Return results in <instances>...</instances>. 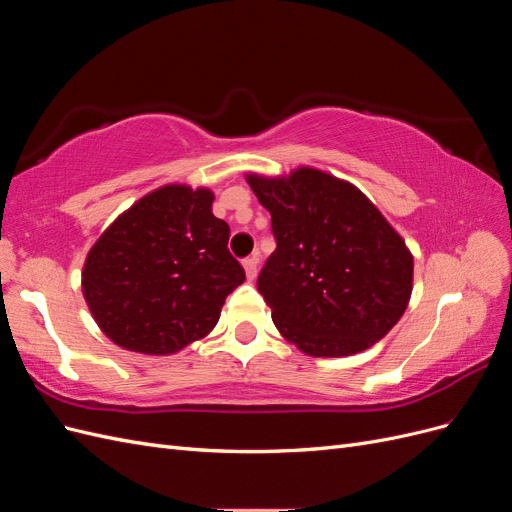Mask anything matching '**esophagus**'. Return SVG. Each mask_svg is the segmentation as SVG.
Masks as SVG:
<instances>
[{
	"label": "esophagus",
	"instance_id": "obj_1",
	"mask_svg": "<svg viewBox=\"0 0 512 512\" xmlns=\"http://www.w3.org/2000/svg\"><path fill=\"white\" fill-rule=\"evenodd\" d=\"M243 269H245L247 280H254V277H256V271H258V258H256V256L245 258V260H243Z\"/></svg>",
	"mask_w": 512,
	"mask_h": 512
}]
</instances>
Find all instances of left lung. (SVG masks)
I'll return each instance as SVG.
<instances>
[{
  "mask_svg": "<svg viewBox=\"0 0 512 512\" xmlns=\"http://www.w3.org/2000/svg\"><path fill=\"white\" fill-rule=\"evenodd\" d=\"M271 213L275 252L258 292L280 333L312 356L374 346L406 312L412 254L354 185L299 168L290 177L247 175Z\"/></svg>",
  "mask_w": 512,
  "mask_h": 512,
  "instance_id": "8db88e82",
  "label": "left lung"
}]
</instances>
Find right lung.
I'll use <instances>...</instances> for the list:
<instances>
[{"mask_svg":"<svg viewBox=\"0 0 512 512\" xmlns=\"http://www.w3.org/2000/svg\"><path fill=\"white\" fill-rule=\"evenodd\" d=\"M205 188L164 185L104 230L83 267V294L108 339L170 354L205 337L245 271Z\"/></svg>","mask_w":512,"mask_h":512,"instance_id":"add662e5","label":"right lung"}]
</instances>
